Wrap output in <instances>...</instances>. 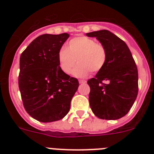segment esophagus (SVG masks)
I'll return each mask as SVG.
<instances>
[{"instance_id":"34e87169","label":"esophagus","mask_w":154,"mask_h":154,"mask_svg":"<svg viewBox=\"0 0 154 154\" xmlns=\"http://www.w3.org/2000/svg\"><path fill=\"white\" fill-rule=\"evenodd\" d=\"M79 82L80 84H84L86 82V81H85V80H83V79H79Z\"/></svg>"}]
</instances>
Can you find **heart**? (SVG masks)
I'll return each mask as SVG.
<instances>
[{
  "instance_id": "b5f03b06",
  "label": "heart",
  "mask_w": 154,
  "mask_h": 154,
  "mask_svg": "<svg viewBox=\"0 0 154 154\" xmlns=\"http://www.w3.org/2000/svg\"><path fill=\"white\" fill-rule=\"evenodd\" d=\"M108 58L106 46L96 42L94 39L85 36L76 37L71 39L66 49L62 48L58 51V60L61 70L65 74H70L76 64L73 74L83 77L89 72L96 73L104 68Z\"/></svg>"
}]
</instances>
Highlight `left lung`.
<instances>
[{
  "label": "left lung",
  "instance_id": "8db88e82",
  "mask_svg": "<svg viewBox=\"0 0 154 154\" xmlns=\"http://www.w3.org/2000/svg\"><path fill=\"white\" fill-rule=\"evenodd\" d=\"M106 46V63L94 78L88 80L89 100L98 118L115 120L128 113L138 94V70L129 48L107 30L86 34Z\"/></svg>",
  "mask_w": 154,
  "mask_h": 154
}]
</instances>
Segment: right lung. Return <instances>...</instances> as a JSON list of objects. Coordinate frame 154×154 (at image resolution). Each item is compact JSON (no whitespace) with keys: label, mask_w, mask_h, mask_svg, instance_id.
Segmentation results:
<instances>
[{"label":"right lung","mask_w":154,"mask_h":154,"mask_svg":"<svg viewBox=\"0 0 154 154\" xmlns=\"http://www.w3.org/2000/svg\"><path fill=\"white\" fill-rule=\"evenodd\" d=\"M69 37L67 33L40 35L21 53L18 86L23 106L39 122L65 117L78 89V79L64 73L58 64V51Z\"/></svg>","instance_id":"obj_1"}]
</instances>
